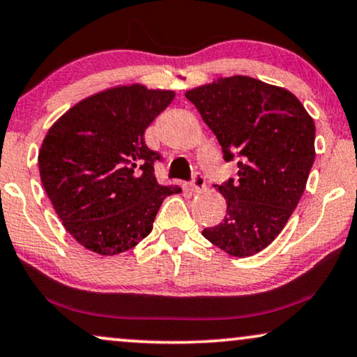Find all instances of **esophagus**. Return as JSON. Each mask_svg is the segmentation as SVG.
<instances>
[{
  "label": "esophagus",
  "instance_id": "34e87169",
  "mask_svg": "<svg viewBox=\"0 0 357 357\" xmlns=\"http://www.w3.org/2000/svg\"><path fill=\"white\" fill-rule=\"evenodd\" d=\"M206 188V178L201 173H196L192 176V181H191V189L192 191H201V189Z\"/></svg>",
  "mask_w": 357,
  "mask_h": 357
}]
</instances>
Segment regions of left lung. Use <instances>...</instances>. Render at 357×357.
Returning a JSON list of instances; mask_svg holds the SVG:
<instances>
[{
	"instance_id": "left-lung-1",
	"label": "left lung",
	"mask_w": 357,
	"mask_h": 357,
	"mask_svg": "<svg viewBox=\"0 0 357 357\" xmlns=\"http://www.w3.org/2000/svg\"><path fill=\"white\" fill-rule=\"evenodd\" d=\"M238 178L218 186L227 215L202 235L228 255H256L282 231L315 161V123L291 91L250 76L186 93Z\"/></svg>"
}]
</instances>
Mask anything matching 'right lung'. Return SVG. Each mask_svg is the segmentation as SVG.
<instances>
[{
    "label": "right lung",
    "instance_id": "obj_1",
    "mask_svg": "<svg viewBox=\"0 0 357 357\" xmlns=\"http://www.w3.org/2000/svg\"><path fill=\"white\" fill-rule=\"evenodd\" d=\"M173 91L142 84L98 93L65 112L39 151L44 189L66 231L98 255H117L144 240L161 202L178 186L155 178L158 151L145 130Z\"/></svg>",
    "mask_w": 357,
    "mask_h": 357
}]
</instances>
